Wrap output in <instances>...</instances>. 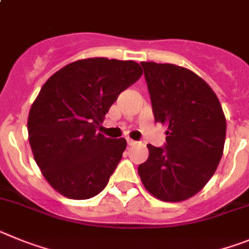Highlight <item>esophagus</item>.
<instances>
[{
    "mask_svg": "<svg viewBox=\"0 0 249 249\" xmlns=\"http://www.w3.org/2000/svg\"><path fill=\"white\" fill-rule=\"evenodd\" d=\"M126 142H127V145H129V146L134 145V144H137V142H135V140H133V139H126Z\"/></svg>",
    "mask_w": 249,
    "mask_h": 249,
    "instance_id": "34e87169",
    "label": "esophagus"
}]
</instances>
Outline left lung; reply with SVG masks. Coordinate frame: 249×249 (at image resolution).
<instances>
[{
    "label": "left lung",
    "instance_id": "obj_1",
    "mask_svg": "<svg viewBox=\"0 0 249 249\" xmlns=\"http://www.w3.org/2000/svg\"><path fill=\"white\" fill-rule=\"evenodd\" d=\"M155 123L165 125L164 146L148 144L138 168L149 193L164 202L196 194L214 174L223 154L226 118L217 95L196 73L172 64L140 62Z\"/></svg>",
    "mask_w": 249,
    "mask_h": 249
}]
</instances>
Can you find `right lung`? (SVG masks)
<instances>
[{
    "mask_svg": "<svg viewBox=\"0 0 249 249\" xmlns=\"http://www.w3.org/2000/svg\"><path fill=\"white\" fill-rule=\"evenodd\" d=\"M142 75L135 61L79 60L55 72L30 109L29 140L46 180L71 199H89L107 187L126 140L98 133L110 107Z\"/></svg>",
    "mask_w": 249,
    "mask_h": 249,
    "instance_id": "add662e5",
    "label": "right lung"
}]
</instances>
